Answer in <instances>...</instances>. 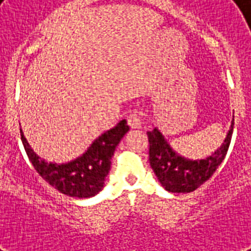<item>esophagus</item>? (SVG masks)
I'll list each match as a JSON object with an SVG mask.
<instances>
[{
	"label": "esophagus",
	"mask_w": 251,
	"mask_h": 251,
	"mask_svg": "<svg viewBox=\"0 0 251 251\" xmlns=\"http://www.w3.org/2000/svg\"><path fill=\"white\" fill-rule=\"evenodd\" d=\"M127 124L131 129H139L142 127V118L138 112H131L127 116Z\"/></svg>",
	"instance_id": "1"
}]
</instances>
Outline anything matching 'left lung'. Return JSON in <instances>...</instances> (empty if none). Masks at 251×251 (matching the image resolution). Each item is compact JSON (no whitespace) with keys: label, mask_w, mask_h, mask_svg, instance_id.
<instances>
[{"label":"left lung","mask_w":251,"mask_h":251,"mask_svg":"<svg viewBox=\"0 0 251 251\" xmlns=\"http://www.w3.org/2000/svg\"><path fill=\"white\" fill-rule=\"evenodd\" d=\"M233 124L234 120L226 133L224 143L212 155L201 160H190L178 155L156 127L152 131H147L150 164L161 186L171 193H190L206 182L226 157L232 139Z\"/></svg>","instance_id":"8db88e82"}]
</instances>
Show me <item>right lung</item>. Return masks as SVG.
<instances>
[{"label": "right lung", "mask_w": 251, "mask_h": 251, "mask_svg": "<svg viewBox=\"0 0 251 251\" xmlns=\"http://www.w3.org/2000/svg\"><path fill=\"white\" fill-rule=\"evenodd\" d=\"M129 129L126 120H122L113 129L96 138L82 156L64 164L48 163L41 159L31 149L22 130L21 137L29 161L49 185L69 197L91 198L104 187L114 150Z\"/></svg>", "instance_id": "obj_1"}]
</instances>
